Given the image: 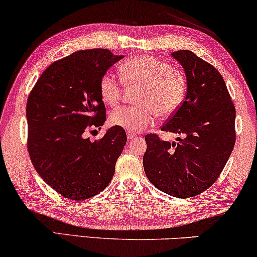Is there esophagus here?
I'll use <instances>...</instances> for the list:
<instances>
[{"label":"esophagus","mask_w":257,"mask_h":257,"mask_svg":"<svg viewBox=\"0 0 257 257\" xmlns=\"http://www.w3.org/2000/svg\"><path fill=\"white\" fill-rule=\"evenodd\" d=\"M126 136H127V139H130V140L137 139V135H135V133H133V132L127 131V132H126Z\"/></svg>","instance_id":"34e87169"}]
</instances>
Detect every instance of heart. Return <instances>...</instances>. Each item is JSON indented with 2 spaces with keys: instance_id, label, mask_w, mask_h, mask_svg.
Here are the masks:
<instances>
[{
  "instance_id": "obj_1",
  "label": "heart",
  "mask_w": 257,
  "mask_h": 257,
  "mask_svg": "<svg viewBox=\"0 0 257 257\" xmlns=\"http://www.w3.org/2000/svg\"><path fill=\"white\" fill-rule=\"evenodd\" d=\"M120 76L127 85L142 86L137 98L138 106H120L110 113L111 125L136 132L149 127L157 115L170 117L184 103L187 83L184 73L172 68L168 62L152 56H137L120 66ZM121 80L111 71L105 72L99 83L103 101L114 106L121 97Z\"/></svg>"
}]
</instances>
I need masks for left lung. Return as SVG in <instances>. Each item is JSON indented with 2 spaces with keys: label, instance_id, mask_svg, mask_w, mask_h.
Wrapping results in <instances>:
<instances>
[{
  "label": "left lung",
  "instance_id": "obj_1",
  "mask_svg": "<svg viewBox=\"0 0 257 257\" xmlns=\"http://www.w3.org/2000/svg\"><path fill=\"white\" fill-rule=\"evenodd\" d=\"M180 63L187 92L161 131L184 138L165 142L147 135L144 171L161 192L187 199L209 188L226 166L235 145V106L220 72L189 50L171 54Z\"/></svg>",
  "mask_w": 257,
  "mask_h": 257
}]
</instances>
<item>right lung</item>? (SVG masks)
<instances>
[{"label":"right lung","mask_w":257,"mask_h":257,"mask_svg":"<svg viewBox=\"0 0 257 257\" xmlns=\"http://www.w3.org/2000/svg\"><path fill=\"white\" fill-rule=\"evenodd\" d=\"M122 58L107 49L73 52L48 66L28 97L31 163L52 189L68 199L92 198L114 174L127 140L125 130L112 126L94 142L86 133L106 120L99 83Z\"/></svg>","instance_id":"add662e5"}]
</instances>
